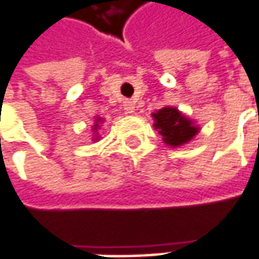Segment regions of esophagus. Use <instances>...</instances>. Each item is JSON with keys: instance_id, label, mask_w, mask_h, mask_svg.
<instances>
[{"instance_id": "34e87169", "label": "esophagus", "mask_w": 259, "mask_h": 259, "mask_svg": "<svg viewBox=\"0 0 259 259\" xmlns=\"http://www.w3.org/2000/svg\"><path fill=\"white\" fill-rule=\"evenodd\" d=\"M123 109H124L126 113L132 114V113H135V104H133V102H130V100H126V102L123 103Z\"/></svg>"}]
</instances>
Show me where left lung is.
<instances>
[{
	"label": "left lung",
	"instance_id": "left-lung-1",
	"mask_svg": "<svg viewBox=\"0 0 259 259\" xmlns=\"http://www.w3.org/2000/svg\"><path fill=\"white\" fill-rule=\"evenodd\" d=\"M153 127L162 135L167 146L178 147L191 142L199 132V127L179 112L176 107H163L152 114Z\"/></svg>",
	"mask_w": 259,
	"mask_h": 259
}]
</instances>
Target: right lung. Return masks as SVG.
Masks as SVG:
<instances>
[{
  "label": "right lung",
  "mask_w": 259,
  "mask_h": 259,
  "mask_svg": "<svg viewBox=\"0 0 259 259\" xmlns=\"http://www.w3.org/2000/svg\"><path fill=\"white\" fill-rule=\"evenodd\" d=\"M103 121V119L102 117H97V119H96V121H94V126H93V130L94 132H97V130L100 129V123H102ZM99 138H100V136H97V133H94V140H99Z\"/></svg>",
  "instance_id": "1"
}]
</instances>
